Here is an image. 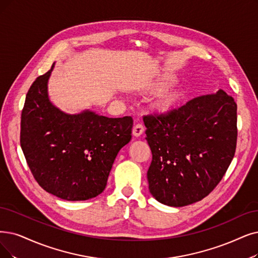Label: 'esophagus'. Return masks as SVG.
<instances>
[{"mask_svg": "<svg viewBox=\"0 0 258 258\" xmlns=\"http://www.w3.org/2000/svg\"><path fill=\"white\" fill-rule=\"evenodd\" d=\"M144 131H145V128H144L142 125H140V123H138V125H136L132 129V136L139 138L143 135Z\"/></svg>", "mask_w": 258, "mask_h": 258, "instance_id": "34e87169", "label": "esophagus"}]
</instances>
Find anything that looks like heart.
I'll return each instance as SVG.
<instances>
[{
	"label": "heart",
	"mask_w": 258,
	"mask_h": 258,
	"mask_svg": "<svg viewBox=\"0 0 258 258\" xmlns=\"http://www.w3.org/2000/svg\"><path fill=\"white\" fill-rule=\"evenodd\" d=\"M174 78L172 76H162L158 78L156 81L149 84L145 89H144V91H145L146 93H153V92H157L165 86L171 84ZM184 95L185 90L181 87H171L165 89L151 99L149 104V110L154 115H169L170 113H172L179 107Z\"/></svg>",
	"instance_id": "obj_1"
}]
</instances>
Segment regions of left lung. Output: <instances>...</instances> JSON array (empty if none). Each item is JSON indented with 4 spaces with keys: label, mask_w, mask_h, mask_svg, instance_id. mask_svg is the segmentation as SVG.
Masks as SVG:
<instances>
[{
    "label": "left lung",
    "mask_w": 258,
    "mask_h": 258,
    "mask_svg": "<svg viewBox=\"0 0 258 258\" xmlns=\"http://www.w3.org/2000/svg\"><path fill=\"white\" fill-rule=\"evenodd\" d=\"M152 161L149 191L160 203L181 208L217 186L234 158L237 105L223 90L188 101L166 116H145Z\"/></svg>",
    "instance_id": "8db88e82"
}]
</instances>
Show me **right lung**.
<instances>
[{
  "mask_svg": "<svg viewBox=\"0 0 258 258\" xmlns=\"http://www.w3.org/2000/svg\"><path fill=\"white\" fill-rule=\"evenodd\" d=\"M55 68L29 88L21 115V148L28 167L47 192L84 201L106 188L118 151L130 142L131 116L110 118L86 109L69 114L48 96Z\"/></svg>",
  "mask_w": 258,
  "mask_h": 258,
  "instance_id": "1",
  "label": "right lung"
}]
</instances>
